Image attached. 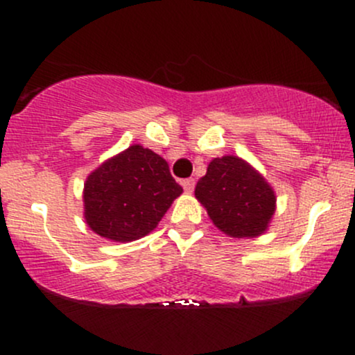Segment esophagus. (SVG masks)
<instances>
[{
	"instance_id": "obj_1",
	"label": "esophagus",
	"mask_w": 355,
	"mask_h": 355,
	"mask_svg": "<svg viewBox=\"0 0 355 355\" xmlns=\"http://www.w3.org/2000/svg\"><path fill=\"white\" fill-rule=\"evenodd\" d=\"M182 187H183V190L187 191V193H191V191H193V189H195V180H193V178H187V180L182 182Z\"/></svg>"
}]
</instances>
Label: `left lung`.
Returning a JSON list of instances; mask_svg holds the SVG:
<instances>
[{
	"mask_svg": "<svg viewBox=\"0 0 355 355\" xmlns=\"http://www.w3.org/2000/svg\"><path fill=\"white\" fill-rule=\"evenodd\" d=\"M195 198L214 225L234 239H254L268 230L277 209L272 185L262 173L235 155L210 162L195 187Z\"/></svg>",
	"mask_w": 355,
	"mask_h": 355,
	"instance_id": "8db88e82",
	"label": "left lung"
}]
</instances>
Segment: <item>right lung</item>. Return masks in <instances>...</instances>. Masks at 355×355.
<instances>
[{
  "instance_id": "1",
  "label": "right lung",
  "mask_w": 355,
  "mask_h": 355,
  "mask_svg": "<svg viewBox=\"0 0 355 355\" xmlns=\"http://www.w3.org/2000/svg\"><path fill=\"white\" fill-rule=\"evenodd\" d=\"M183 189L165 158L132 145L96 166L83 187V217L100 237L133 242L157 229Z\"/></svg>"
}]
</instances>
